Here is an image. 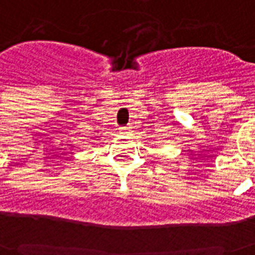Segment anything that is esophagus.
Masks as SVG:
<instances>
[{
    "instance_id": "obj_1",
    "label": "esophagus",
    "mask_w": 255,
    "mask_h": 255,
    "mask_svg": "<svg viewBox=\"0 0 255 255\" xmlns=\"http://www.w3.org/2000/svg\"><path fill=\"white\" fill-rule=\"evenodd\" d=\"M119 131H120V133H129V131H131V127H122Z\"/></svg>"
}]
</instances>
